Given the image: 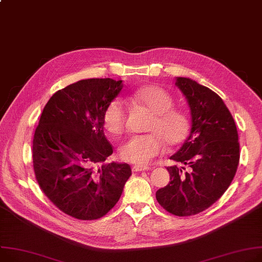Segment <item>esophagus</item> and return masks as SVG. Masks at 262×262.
<instances>
[{
	"mask_svg": "<svg viewBox=\"0 0 262 262\" xmlns=\"http://www.w3.org/2000/svg\"><path fill=\"white\" fill-rule=\"evenodd\" d=\"M133 171H143V170H148L150 169L149 166H142V165H134L132 167Z\"/></svg>",
	"mask_w": 262,
	"mask_h": 262,
	"instance_id": "34e87169",
	"label": "esophagus"
}]
</instances>
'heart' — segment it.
<instances>
[{
  "instance_id": "1",
  "label": "heart",
  "mask_w": 262,
  "mask_h": 262,
  "mask_svg": "<svg viewBox=\"0 0 262 262\" xmlns=\"http://www.w3.org/2000/svg\"><path fill=\"white\" fill-rule=\"evenodd\" d=\"M132 99L154 113L144 135L132 136L120 147L121 158L138 165L147 164L164 148V141L176 146L183 143L190 132L188 116L173 108L171 96L159 86L148 85L137 90ZM104 124L114 135H120L126 128L127 106L122 98L113 99L104 112Z\"/></svg>"
}]
</instances>
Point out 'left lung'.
Masks as SVG:
<instances>
[{
  "instance_id": "1",
  "label": "left lung",
  "mask_w": 262,
  "mask_h": 262,
  "mask_svg": "<svg viewBox=\"0 0 262 262\" xmlns=\"http://www.w3.org/2000/svg\"><path fill=\"white\" fill-rule=\"evenodd\" d=\"M175 84L185 97L191 128L170 160L183 166H168L169 183L157 190L156 198L168 213L196 215L214 204L228 189L239 163L235 121L222 99L189 78Z\"/></svg>"
}]
</instances>
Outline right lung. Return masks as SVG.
<instances>
[{
  "label": "right lung",
  "mask_w": 262,
  "mask_h": 262,
  "mask_svg": "<svg viewBox=\"0 0 262 262\" xmlns=\"http://www.w3.org/2000/svg\"><path fill=\"white\" fill-rule=\"evenodd\" d=\"M123 89L122 80L86 79L52 95L32 141V162L43 193L80 220L106 215L132 175L127 163H104L113 146L104 135V112Z\"/></svg>",
  "instance_id": "1"
}]
</instances>
